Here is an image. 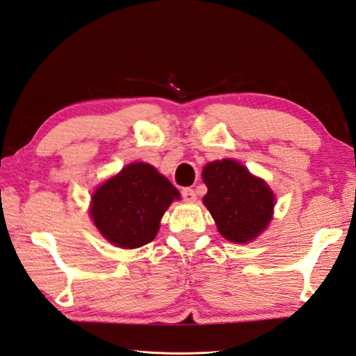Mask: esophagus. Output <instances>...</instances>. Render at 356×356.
<instances>
[{
    "label": "esophagus",
    "instance_id": "1",
    "mask_svg": "<svg viewBox=\"0 0 356 356\" xmlns=\"http://www.w3.org/2000/svg\"><path fill=\"white\" fill-rule=\"evenodd\" d=\"M181 197H183V200L187 201V203H192V201L197 200L195 191L191 189V187H184V189L181 191Z\"/></svg>",
    "mask_w": 356,
    "mask_h": 356
}]
</instances>
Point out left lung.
<instances>
[{"mask_svg": "<svg viewBox=\"0 0 356 356\" xmlns=\"http://www.w3.org/2000/svg\"><path fill=\"white\" fill-rule=\"evenodd\" d=\"M203 179L207 186L203 203L225 238L246 243L270 223L273 192L245 165L232 159L213 161L203 169Z\"/></svg>", "mask_w": 356, "mask_h": 356, "instance_id": "obj_1", "label": "left lung"}]
</instances>
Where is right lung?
Listing matches in <instances>:
<instances>
[{
    "label": "right lung",
    "mask_w": 356,
    "mask_h": 356,
    "mask_svg": "<svg viewBox=\"0 0 356 356\" xmlns=\"http://www.w3.org/2000/svg\"><path fill=\"white\" fill-rule=\"evenodd\" d=\"M179 192L155 167L130 164L99 187L91 200V217L113 245L133 250L156 237L159 221Z\"/></svg>",
    "instance_id": "obj_1"
}]
</instances>
